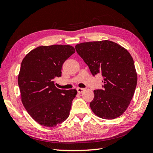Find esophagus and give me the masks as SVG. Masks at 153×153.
Returning a JSON list of instances; mask_svg holds the SVG:
<instances>
[{
	"label": "esophagus",
	"mask_w": 153,
	"mask_h": 153,
	"mask_svg": "<svg viewBox=\"0 0 153 153\" xmlns=\"http://www.w3.org/2000/svg\"><path fill=\"white\" fill-rule=\"evenodd\" d=\"M77 91L79 93H82V92L84 91H85V89H84V88H77Z\"/></svg>",
	"instance_id": "obj_1"
}]
</instances>
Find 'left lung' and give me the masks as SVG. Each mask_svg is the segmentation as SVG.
<instances>
[{"instance_id": "obj_1", "label": "left lung", "mask_w": 153, "mask_h": 153, "mask_svg": "<svg viewBox=\"0 0 153 153\" xmlns=\"http://www.w3.org/2000/svg\"><path fill=\"white\" fill-rule=\"evenodd\" d=\"M75 48L93 76L100 74L104 77V89L93 91L95 97L90 102L93 112L102 119L118 118L128 108L137 85L131 54L108 40L79 43Z\"/></svg>"}]
</instances>
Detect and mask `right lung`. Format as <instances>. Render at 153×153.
Wrapping results in <instances>:
<instances>
[{"mask_svg":"<svg viewBox=\"0 0 153 153\" xmlns=\"http://www.w3.org/2000/svg\"><path fill=\"white\" fill-rule=\"evenodd\" d=\"M74 53L70 45L40 46L22 62L18 77L22 102L31 118L41 126L55 127L69 116L77 91L58 89L53 80L61 76L64 62Z\"/></svg>","mask_w":153,"mask_h":153,"instance_id":"right-lung-1","label":"right lung"}]
</instances>
